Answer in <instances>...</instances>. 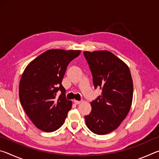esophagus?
<instances>
[{
    "label": "esophagus",
    "mask_w": 159,
    "mask_h": 159,
    "mask_svg": "<svg viewBox=\"0 0 159 159\" xmlns=\"http://www.w3.org/2000/svg\"><path fill=\"white\" fill-rule=\"evenodd\" d=\"M74 102L76 104H80V101H78V100H74Z\"/></svg>",
    "instance_id": "esophagus-1"
}]
</instances>
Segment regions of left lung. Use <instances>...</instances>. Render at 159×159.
I'll return each mask as SVG.
<instances>
[{"mask_svg": "<svg viewBox=\"0 0 159 159\" xmlns=\"http://www.w3.org/2000/svg\"><path fill=\"white\" fill-rule=\"evenodd\" d=\"M84 55L94 86L102 90V95L90 102L92 111L85 116L86 125L95 134H108L120 125L130 109L133 83L130 69L109 51H84Z\"/></svg>", "mask_w": 159, "mask_h": 159, "instance_id": "1", "label": "left lung"}]
</instances>
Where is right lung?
<instances>
[{"mask_svg": "<svg viewBox=\"0 0 159 159\" xmlns=\"http://www.w3.org/2000/svg\"><path fill=\"white\" fill-rule=\"evenodd\" d=\"M80 53V50H48L32 60L24 71L19 86L20 100L40 130L53 132L63 125L72 102L66 99L61 81L68 64ZM58 90L62 93L57 98Z\"/></svg>", "mask_w": 159, "mask_h": 159, "instance_id": "right-lung-1", "label": "right lung"}]
</instances>
